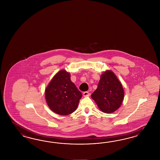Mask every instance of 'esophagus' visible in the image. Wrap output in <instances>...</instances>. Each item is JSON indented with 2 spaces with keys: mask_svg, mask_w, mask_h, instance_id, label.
I'll use <instances>...</instances> for the list:
<instances>
[{
  "mask_svg": "<svg viewBox=\"0 0 160 160\" xmlns=\"http://www.w3.org/2000/svg\"><path fill=\"white\" fill-rule=\"evenodd\" d=\"M89 94H90V93H89V92H83V96L84 97L88 96Z\"/></svg>",
  "mask_w": 160,
  "mask_h": 160,
  "instance_id": "1",
  "label": "esophagus"
}]
</instances>
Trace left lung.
<instances>
[{
    "label": "left lung",
    "mask_w": 160,
    "mask_h": 160,
    "mask_svg": "<svg viewBox=\"0 0 160 160\" xmlns=\"http://www.w3.org/2000/svg\"><path fill=\"white\" fill-rule=\"evenodd\" d=\"M124 95L121 82L113 72L107 70L101 76L97 88L91 97L102 112L111 113L120 107Z\"/></svg>",
    "instance_id": "left-lung-1"
}]
</instances>
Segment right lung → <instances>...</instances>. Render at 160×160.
I'll return each mask as SVG.
<instances>
[{
    "instance_id": "add662e5",
    "label": "right lung",
    "mask_w": 160,
    "mask_h": 160,
    "mask_svg": "<svg viewBox=\"0 0 160 160\" xmlns=\"http://www.w3.org/2000/svg\"><path fill=\"white\" fill-rule=\"evenodd\" d=\"M45 96L53 112L66 116L77 109L82 94L71 81L70 74L66 70H60L46 87Z\"/></svg>"
}]
</instances>
